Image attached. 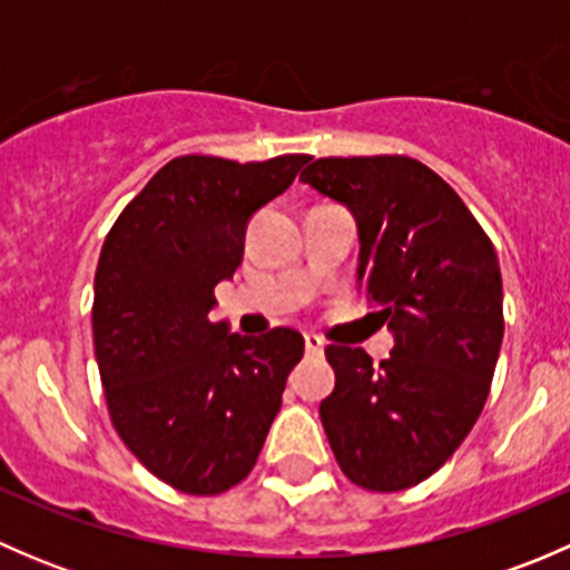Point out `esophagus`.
I'll use <instances>...</instances> for the list:
<instances>
[{
  "label": "esophagus",
  "instance_id": "34e87169",
  "mask_svg": "<svg viewBox=\"0 0 570 570\" xmlns=\"http://www.w3.org/2000/svg\"><path fill=\"white\" fill-rule=\"evenodd\" d=\"M325 353V344H322L320 336H306V355H312V358H320V355Z\"/></svg>",
  "mask_w": 570,
  "mask_h": 570
}]
</instances>
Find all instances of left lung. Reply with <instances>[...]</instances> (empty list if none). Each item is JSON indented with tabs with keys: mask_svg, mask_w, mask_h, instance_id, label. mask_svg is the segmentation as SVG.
Wrapping results in <instances>:
<instances>
[{
	"mask_svg": "<svg viewBox=\"0 0 570 570\" xmlns=\"http://www.w3.org/2000/svg\"><path fill=\"white\" fill-rule=\"evenodd\" d=\"M358 220V284L394 333L381 366L327 344L336 389L320 405L350 482L405 491L452 458L480 419L504 336L502 273L461 195L402 154L322 157L301 174Z\"/></svg>",
	"mask_w": 570,
	"mask_h": 570,
	"instance_id": "left-lung-1",
	"label": "left lung"
}]
</instances>
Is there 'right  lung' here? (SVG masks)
I'll list each match as a JSON object with an SVG mask.
<instances>
[{"label":"right lung","mask_w":570,"mask_h":570,"mask_svg":"<svg viewBox=\"0 0 570 570\" xmlns=\"http://www.w3.org/2000/svg\"><path fill=\"white\" fill-rule=\"evenodd\" d=\"M308 159H170L101 245L94 347L109 419L137 461L189 497H217L250 474L303 358L292 327L239 336L209 312L215 286L243 262L250 215Z\"/></svg>","instance_id":"1"}]
</instances>
